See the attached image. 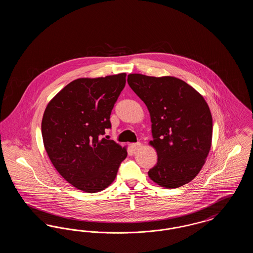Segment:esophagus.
<instances>
[{
    "instance_id": "34e87169",
    "label": "esophagus",
    "mask_w": 253,
    "mask_h": 253,
    "mask_svg": "<svg viewBox=\"0 0 253 253\" xmlns=\"http://www.w3.org/2000/svg\"><path fill=\"white\" fill-rule=\"evenodd\" d=\"M140 147H141V143H140V142H136V143H132V144H131V149H132V151H136V150H138Z\"/></svg>"
}]
</instances>
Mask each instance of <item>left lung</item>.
Wrapping results in <instances>:
<instances>
[{
    "instance_id": "obj_1",
    "label": "left lung",
    "mask_w": 253,
    "mask_h": 253,
    "mask_svg": "<svg viewBox=\"0 0 253 253\" xmlns=\"http://www.w3.org/2000/svg\"><path fill=\"white\" fill-rule=\"evenodd\" d=\"M127 82L151 116L150 144L158 158L149 177L166 189L193 180L211 146L212 118L204 97L174 77L130 74Z\"/></svg>"
}]
</instances>
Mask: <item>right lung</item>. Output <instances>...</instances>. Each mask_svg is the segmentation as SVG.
Listing matches in <instances>:
<instances>
[{
	"instance_id": "obj_1",
	"label": "right lung",
	"mask_w": 253,
	"mask_h": 253,
	"mask_svg": "<svg viewBox=\"0 0 253 253\" xmlns=\"http://www.w3.org/2000/svg\"><path fill=\"white\" fill-rule=\"evenodd\" d=\"M125 84V73L75 80L44 111L42 134L46 153L60 175L81 191L107 188L127 157L125 148L103 137Z\"/></svg>"
}]
</instances>
